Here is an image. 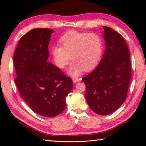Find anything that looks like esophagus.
<instances>
[{
	"label": "esophagus",
	"instance_id": "esophagus-1",
	"mask_svg": "<svg viewBox=\"0 0 146 146\" xmlns=\"http://www.w3.org/2000/svg\"><path fill=\"white\" fill-rule=\"evenodd\" d=\"M72 81L74 83H77V82L81 80V78H78V77H72Z\"/></svg>",
	"mask_w": 146,
	"mask_h": 146
}]
</instances>
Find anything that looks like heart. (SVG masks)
I'll list each match as a JSON object with an SVG mask.
<instances>
[{
	"label": "heart",
	"instance_id": "obj_1",
	"mask_svg": "<svg viewBox=\"0 0 146 146\" xmlns=\"http://www.w3.org/2000/svg\"><path fill=\"white\" fill-rule=\"evenodd\" d=\"M52 52L56 65L64 68L70 59L72 61L68 70L72 76L80 74L83 69L88 71L99 63L102 52L103 42L96 33L70 31L61 36Z\"/></svg>",
	"mask_w": 146,
	"mask_h": 146
}]
</instances>
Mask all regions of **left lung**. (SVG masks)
I'll return each instance as SVG.
<instances>
[{
	"label": "left lung",
	"mask_w": 146,
	"mask_h": 146,
	"mask_svg": "<svg viewBox=\"0 0 146 146\" xmlns=\"http://www.w3.org/2000/svg\"><path fill=\"white\" fill-rule=\"evenodd\" d=\"M106 49L96 68L82 78L90 108L108 115L124 102L131 79L130 52L121 35L104 26Z\"/></svg>",
	"instance_id": "8db88e82"
}]
</instances>
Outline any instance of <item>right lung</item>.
Masks as SVG:
<instances>
[{
  "label": "right lung",
  "instance_id": "obj_1",
  "mask_svg": "<svg viewBox=\"0 0 146 146\" xmlns=\"http://www.w3.org/2000/svg\"><path fill=\"white\" fill-rule=\"evenodd\" d=\"M49 29H35L21 37L13 55L21 96L33 111L53 117L66 107V98L72 90V79L61 69L47 63Z\"/></svg>",
  "mask_w": 146,
  "mask_h": 146
}]
</instances>
